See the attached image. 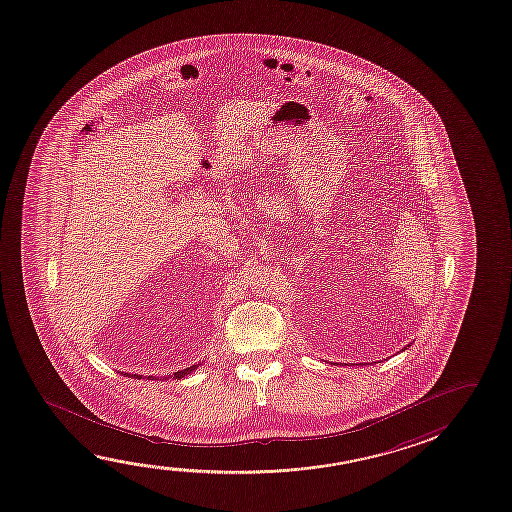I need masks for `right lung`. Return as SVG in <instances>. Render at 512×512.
I'll list each match as a JSON object with an SVG mask.
<instances>
[{
	"label": "right lung",
	"mask_w": 512,
	"mask_h": 512,
	"mask_svg": "<svg viewBox=\"0 0 512 512\" xmlns=\"http://www.w3.org/2000/svg\"><path fill=\"white\" fill-rule=\"evenodd\" d=\"M198 365H191V367H188V369L179 370V372H175L173 374L172 378L175 379H182L184 376H188V374H191L193 370L197 369ZM124 376H131V374H124ZM134 378L142 379V376H138V374H134ZM149 379H156L154 376H149Z\"/></svg>",
	"instance_id": "right-lung-1"
}]
</instances>
